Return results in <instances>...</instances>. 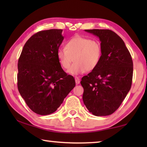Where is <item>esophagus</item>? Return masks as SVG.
Here are the masks:
<instances>
[{"mask_svg": "<svg viewBox=\"0 0 147 147\" xmlns=\"http://www.w3.org/2000/svg\"><path fill=\"white\" fill-rule=\"evenodd\" d=\"M74 79H75V82H76V84H79L80 83V78L78 76H76L75 78H74Z\"/></svg>", "mask_w": 147, "mask_h": 147, "instance_id": "esophagus-1", "label": "esophagus"}]
</instances>
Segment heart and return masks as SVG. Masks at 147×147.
I'll return each mask as SVG.
<instances>
[{
  "instance_id": "obj_1",
  "label": "heart",
  "mask_w": 147,
  "mask_h": 147,
  "mask_svg": "<svg viewBox=\"0 0 147 147\" xmlns=\"http://www.w3.org/2000/svg\"><path fill=\"white\" fill-rule=\"evenodd\" d=\"M102 54L100 41L79 36L69 39L65 48H59L57 51L59 63L63 69H68L73 60L76 61L67 71L73 76L95 69L100 63Z\"/></svg>"
}]
</instances>
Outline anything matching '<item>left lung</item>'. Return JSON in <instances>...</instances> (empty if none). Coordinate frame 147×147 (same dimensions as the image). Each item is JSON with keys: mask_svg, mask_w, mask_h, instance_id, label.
<instances>
[{"mask_svg": "<svg viewBox=\"0 0 147 147\" xmlns=\"http://www.w3.org/2000/svg\"><path fill=\"white\" fill-rule=\"evenodd\" d=\"M85 31L99 38L102 54L97 67L82 78L84 103L94 115H109L119 108L131 88L132 59L123 39L114 32Z\"/></svg>", "mask_w": 147, "mask_h": 147, "instance_id": "1", "label": "left lung"}]
</instances>
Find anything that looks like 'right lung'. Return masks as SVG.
I'll use <instances>...</instances> for the list:
<instances>
[{"mask_svg":"<svg viewBox=\"0 0 147 147\" xmlns=\"http://www.w3.org/2000/svg\"><path fill=\"white\" fill-rule=\"evenodd\" d=\"M62 31L37 32L26 41L19 58L18 90L30 109L41 115L56 111L76 85L57 57L64 39Z\"/></svg>","mask_w":147,"mask_h":147,"instance_id":"1","label":"right lung"}]
</instances>
